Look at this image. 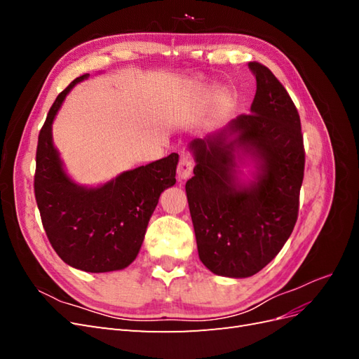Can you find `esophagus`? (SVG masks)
Returning <instances> with one entry per match:
<instances>
[{"mask_svg":"<svg viewBox=\"0 0 359 359\" xmlns=\"http://www.w3.org/2000/svg\"><path fill=\"white\" fill-rule=\"evenodd\" d=\"M193 170V160L189 156H182L180 158L178 168H177V173L180 180H187L191 175Z\"/></svg>","mask_w":359,"mask_h":359,"instance_id":"1","label":"esophagus"}]
</instances>
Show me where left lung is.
<instances>
[{
	"instance_id": "1",
	"label": "left lung",
	"mask_w": 359,
	"mask_h": 359,
	"mask_svg": "<svg viewBox=\"0 0 359 359\" xmlns=\"http://www.w3.org/2000/svg\"><path fill=\"white\" fill-rule=\"evenodd\" d=\"M256 95L248 115L193 139L196 161L186 193L202 264L231 278L252 277L273 260L295 227L304 178L301 121L268 67L248 62ZM241 165H252L243 180Z\"/></svg>"
}]
</instances>
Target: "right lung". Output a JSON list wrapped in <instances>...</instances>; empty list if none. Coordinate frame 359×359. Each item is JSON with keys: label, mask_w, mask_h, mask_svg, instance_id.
<instances>
[{"label": "right lung", "mask_w": 359, "mask_h": 359, "mask_svg": "<svg viewBox=\"0 0 359 359\" xmlns=\"http://www.w3.org/2000/svg\"><path fill=\"white\" fill-rule=\"evenodd\" d=\"M76 78L53 102L36 154L34 193L49 243L67 265L85 273L124 269L136 259L163 190L177 182L178 154L119 173L97 187L73 181L53 145L52 124Z\"/></svg>", "instance_id": "add662e5"}]
</instances>
